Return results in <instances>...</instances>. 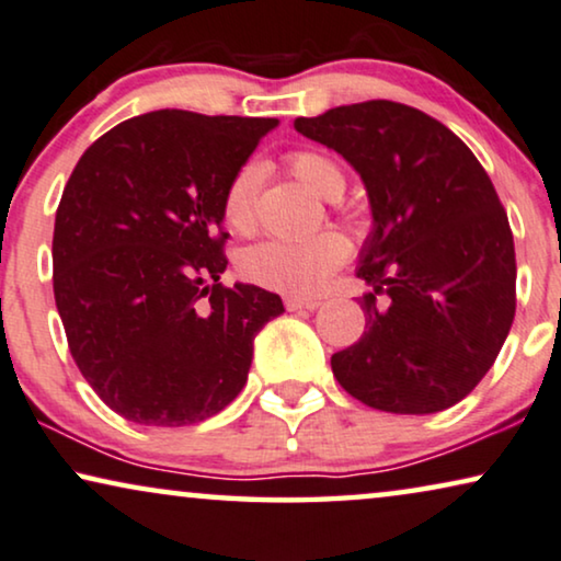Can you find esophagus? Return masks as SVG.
<instances>
[{
    "mask_svg": "<svg viewBox=\"0 0 561 561\" xmlns=\"http://www.w3.org/2000/svg\"><path fill=\"white\" fill-rule=\"evenodd\" d=\"M285 305H287V310H318L320 308V302L318 300H312V297H287L285 300Z\"/></svg>",
    "mask_w": 561,
    "mask_h": 561,
    "instance_id": "esophagus-1",
    "label": "esophagus"
}]
</instances>
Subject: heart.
Segmentation results:
<instances>
[{
	"instance_id": "heart-1",
	"label": "heart",
	"mask_w": 561,
	"mask_h": 561,
	"mask_svg": "<svg viewBox=\"0 0 561 561\" xmlns=\"http://www.w3.org/2000/svg\"><path fill=\"white\" fill-rule=\"evenodd\" d=\"M287 167L297 182L320 197H339L346 186V174L341 163L320 151H295L287 156ZM259 171L243 167L230 179L222 194V218L238 233L253 228V203H256ZM351 245L335 230L310 238H268L253 243L241 253L238 268L245 279L261 287L282 289V293L308 295L318 293L331 279V274L348 259Z\"/></svg>"
}]
</instances>
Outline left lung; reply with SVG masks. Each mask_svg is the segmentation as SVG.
Returning <instances> with one entry per match:
<instances>
[{
    "label": "left lung",
    "instance_id": "obj_1",
    "mask_svg": "<svg viewBox=\"0 0 561 561\" xmlns=\"http://www.w3.org/2000/svg\"><path fill=\"white\" fill-rule=\"evenodd\" d=\"M295 130L356 169L375 220L356 268L371 287L358 297L367 331L331 356L335 379L385 413L457 405L515 316L513 233L488 171L446 125L390 100L297 117Z\"/></svg>",
    "mask_w": 561,
    "mask_h": 561
}]
</instances>
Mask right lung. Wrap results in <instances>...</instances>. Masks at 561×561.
<instances>
[{"instance_id":"add662e5","label":"right lung","mask_w":561,"mask_h":561,"mask_svg":"<svg viewBox=\"0 0 561 561\" xmlns=\"http://www.w3.org/2000/svg\"><path fill=\"white\" fill-rule=\"evenodd\" d=\"M274 117L159 110L104 133L71 171L54 228V295L73 362L140 425L230 405L282 297L222 287V194Z\"/></svg>"}]
</instances>
